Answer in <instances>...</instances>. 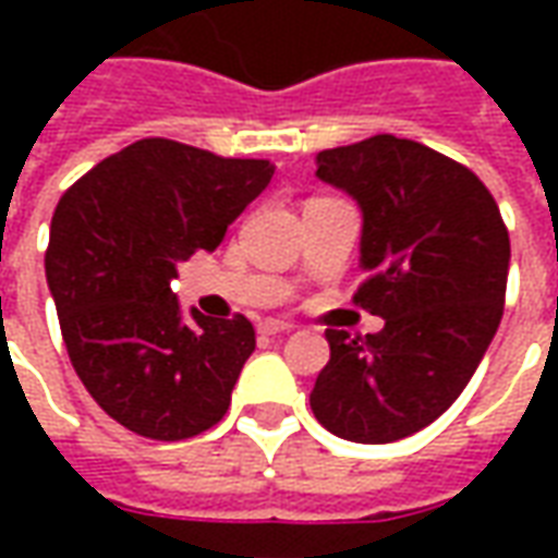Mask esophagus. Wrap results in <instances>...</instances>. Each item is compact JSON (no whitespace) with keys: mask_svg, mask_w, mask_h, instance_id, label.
<instances>
[{"mask_svg":"<svg viewBox=\"0 0 558 558\" xmlns=\"http://www.w3.org/2000/svg\"><path fill=\"white\" fill-rule=\"evenodd\" d=\"M259 331L263 335H287V331H292L290 323H280V319H266L263 326H259Z\"/></svg>","mask_w":558,"mask_h":558,"instance_id":"34e87169","label":"esophagus"}]
</instances>
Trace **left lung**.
<instances>
[{"label": "left lung", "instance_id": "8db88e82", "mask_svg": "<svg viewBox=\"0 0 558 558\" xmlns=\"http://www.w3.org/2000/svg\"><path fill=\"white\" fill-rule=\"evenodd\" d=\"M316 175L362 206L364 280L383 316L367 338L328 328L311 410L340 439L383 445L442 415L499 328L511 242L475 172L415 140L376 134L316 155Z\"/></svg>", "mask_w": 558, "mask_h": 558}]
</instances>
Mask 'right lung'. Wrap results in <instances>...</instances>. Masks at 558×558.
<instances>
[{"label": "right lung", "instance_id": "1", "mask_svg": "<svg viewBox=\"0 0 558 558\" xmlns=\"http://www.w3.org/2000/svg\"><path fill=\"white\" fill-rule=\"evenodd\" d=\"M275 175L271 160L220 158L148 137L104 158L56 206L44 256L68 359L128 430L179 442L215 427L256 347L251 319L184 323L170 280Z\"/></svg>", "mask_w": 558, "mask_h": 558}]
</instances>
